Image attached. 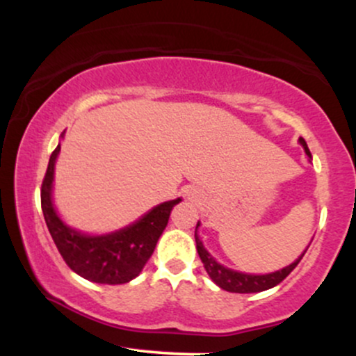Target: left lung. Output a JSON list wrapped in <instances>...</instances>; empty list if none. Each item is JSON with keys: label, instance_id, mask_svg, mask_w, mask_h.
<instances>
[{"label": "left lung", "instance_id": "left-lung-1", "mask_svg": "<svg viewBox=\"0 0 356 356\" xmlns=\"http://www.w3.org/2000/svg\"><path fill=\"white\" fill-rule=\"evenodd\" d=\"M300 144L305 147L308 157H312V154H309V149H308V145H306L303 137H300ZM197 227H199V222H197V226H195V234H194L195 236V246H197L199 257H201V261L204 263V268H206L207 275L211 276V280L214 281L219 288L226 289V291H231V293H257V291H264V289H269V288H273V286L280 284L281 281H283L284 277L298 266V263L303 259V256L306 252L305 251L303 254L298 257L295 263L283 268L281 271L271 273V275H246V273H238V271H232V269L220 266L218 261H216L214 257H212L209 252L206 251V248L202 246L201 239L197 238Z\"/></svg>", "mask_w": 356, "mask_h": 356}]
</instances>
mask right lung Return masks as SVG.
Returning <instances> with one entry per match:
<instances>
[{
  "label": "right lung",
  "mask_w": 356,
  "mask_h": 356,
  "mask_svg": "<svg viewBox=\"0 0 356 356\" xmlns=\"http://www.w3.org/2000/svg\"><path fill=\"white\" fill-rule=\"evenodd\" d=\"M60 145L53 150L42 184V211L61 257L72 271L100 284H122L140 275L155 244L169 222L170 211L181 199L154 207L140 220L107 236H85L70 229L56 216L51 184Z\"/></svg>",
  "instance_id": "add662e5"
}]
</instances>
